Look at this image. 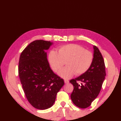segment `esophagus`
Returning <instances> with one entry per match:
<instances>
[{
	"label": "esophagus",
	"mask_w": 121,
	"mask_h": 121,
	"mask_svg": "<svg viewBox=\"0 0 121 121\" xmlns=\"http://www.w3.org/2000/svg\"><path fill=\"white\" fill-rule=\"evenodd\" d=\"M64 81H65V84H68L69 83V81L68 80H66V79H65V80H64Z\"/></svg>",
	"instance_id": "34e87169"
}]
</instances>
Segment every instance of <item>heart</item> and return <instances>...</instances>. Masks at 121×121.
<instances>
[{"label": "heart", "instance_id": "heart-1", "mask_svg": "<svg viewBox=\"0 0 121 121\" xmlns=\"http://www.w3.org/2000/svg\"><path fill=\"white\" fill-rule=\"evenodd\" d=\"M58 51V52L54 50L50 51L48 60L52 70L55 72L62 68L64 61H67V67L58 73L59 76L64 79H69L75 74H83L90 68L93 63V53L80 45H65L59 47Z\"/></svg>", "mask_w": 121, "mask_h": 121}]
</instances>
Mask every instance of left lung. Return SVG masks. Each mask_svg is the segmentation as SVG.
I'll use <instances>...</instances> for the list:
<instances>
[{
  "mask_svg": "<svg viewBox=\"0 0 121 121\" xmlns=\"http://www.w3.org/2000/svg\"><path fill=\"white\" fill-rule=\"evenodd\" d=\"M93 47V61L90 68L86 73L70 81L74 87L71 99L75 105L81 108L89 107L96 98L106 75L103 56L96 46ZM78 81L83 83L79 85Z\"/></svg>",
  "mask_w": 121,
  "mask_h": 121,
  "instance_id": "1",
  "label": "left lung"
}]
</instances>
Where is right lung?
I'll use <instances>...</instances> for the list:
<instances>
[{
	"mask_svg": "<svg viewBox=\"0 0 121 121\" xmlns=\"http://www.w3.org/2000/svg\"><path fill=\"white\" fill-rule=\"evenodd\" d=\"M53 44L38 40L21 53L18 72L28 101L34 108L46 110L53 105L56 95L65 83L50 67L46 50Z\"/></svg>",
	"mask_w": 121,
	"mask_h": 121,
	"instance_id": "add662e5",
	"label": "right lung"
}]
</instances>
